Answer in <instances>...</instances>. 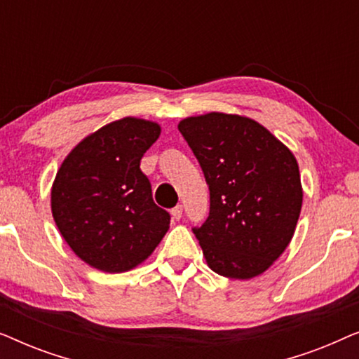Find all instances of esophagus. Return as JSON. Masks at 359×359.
Masks as SVG:
<instances>
[{
  "instance_id": "1",
  "label": "esophagus",
  "mask_w": 359,
  "mask_h": 359,
  "mask_svg": "<svg viewBox=\"0 0 359 359\" xmlns=\"http://www.w3.org/2000/svg\"><path fill=\"white\" fill-rule=\"evenodd\" d=\"M171 215H173L176 220H180L181 215H183V205L178 204V205H176V208L171 209Z\"/></svg>"
}]
</instances>
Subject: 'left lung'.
<instances>
[{
    "label": "left lung",
    "mask_w": 359,
    "mask_h": 359,
    "mask_svg": "<svg viewBox=\"0 0 359 359\" xmlns=\"http://www.w3.org/2000/svg\"><path fill=\"white\" fill-rule=\"evenodd\" d=\"M209 184V217L196 238L214 273L263 274L284 253L302 209L296 156L255 119L208 112L180 121Z\"/></svg>",
    "instance_id": "1"
}]
</instances>
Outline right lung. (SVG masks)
I'll return each mask as SVG.
<instances>
[{
	"mask_svg": "<svg viewBox=\"0 0 359 359\" xmlns=\"http://www.w3.org/2000/svg\"><path fill=\"white\" fill-rule=\"evenodd\" d=\"M158 122L127 116L91 132L62 161L50 189L52 215L72 252L104 273L145 262L170 229L151 198L140 160Z\"/></svg>",
	"mask_w": 359,
	"mask_h": 359,
	"instance_id": "add662e5",
	"label": "right lung"
}]
</instances>
